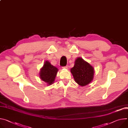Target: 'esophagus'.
Here are the masks:
<instances>
[{"label": "esophagus", "instance_id": "1", "mask_svg": "<svg viewBox=\"0 0 128 128\" xmlns=\"http://www.w3.org/2000/svg\"><path fill=\"white\" fill-rule=\"evenodd\" d=\"M64 69H68V66H64L62 67Z\"/></svg>", "mask_w": 128, "mask_h": 128}]
</instances>
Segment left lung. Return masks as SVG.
<instances>
[{
    "label": "left lung",
    "mask_w": 128,
    "mask_h": 128,
    "mask_svg": "<svg viewBox=\"0 0 128 128\" xmlns=\"http://www.w3.org/2000/svg\"><path fill=\"white\" fill-rule=\"evenodd\" d=\"M74 63L70 72L76 82L81 86H86L94 79V67L82 58H78Z\"/></svg>",
    "instance_id": "8db88e82"
}]
</instances>
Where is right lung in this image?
Listing matches in <instances>:
<instances>
[{"mask_svg":"<svg viewBox=\"0 0 128 128\" xmlns=\"http://www.w3.org/2000/svg\"><path fill=\"white\" fill-rule=\"evenodd\" d=\"M58 71V68L46 61L40 69V78L48 85L54 83Z\"/></svg>","mask_w":128,"mask_h":128,"instance_id":"add662e5","label":"right lung"}]
</instances>
